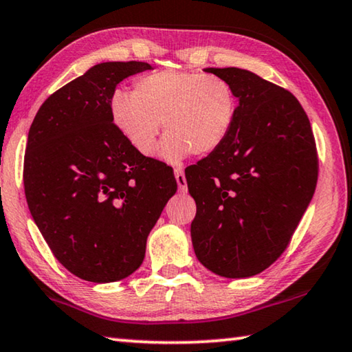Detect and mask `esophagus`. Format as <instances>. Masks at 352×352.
Segmentation results:
<instances>
[{"label": "esophagus", "instance_id": "obj_1", "mask_svg": "<svg viewBox=\"0 0 352 352\" xmlns=\"http://www.w3.org/2000/svg\"><path fill=\"white\" fill-rule=\"evenodd\" d=\"M175 177L177 182V190H179L181 193H186L187 192V181H186V175H184V171L181 168L175 170Z\"/></svg>", "mask_w": 352, "mask_h": 352}]
</instances>
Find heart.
I'll return each mask as SVG.
<instances>
[{
  "label": "heart",
  "mask_w": 352,
  "mask_h": 352,
  "mask_svg": "<svg viewBox=\"0 0 352 352\" xmlns=\"http://www.w3.org/2000/svg\"><path fill=\"white\" fill-rule=\"evenodd\" d=\"M112 122L140 155L154 153L162 128L159 157L179 164L190 154L220 148L234 128L239 98L226 79L199 72L164 70L140 78L134 91L117 90L109 101Z\"/></svg>",
  "instance_id": "1"
}]
</instances>
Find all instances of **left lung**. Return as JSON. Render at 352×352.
<instances>
[{"mask_svg":"<svg viewBox=\"0 0 352 352\" xmlns=\"http://www.w3.org/2000/svg\"><path fill=\"white\" fill-rule=\"evenodd\" d=\"M239 98L223 145L186 170L197 203L198 261L223 278H250L282 252L312 201L318 159L310 122L289 90L243 68H204Z\"/></svg>","mask_w":352,"mask_h":352,"instance_id":"1","label":"left lung"}]
</instances>
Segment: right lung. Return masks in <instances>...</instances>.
Segmentation results:
<instances>
[{
	"instance_id": "1",
	"label": "right lung",
	"mask_w": 352,
	"mask_h": 352,
	"mask_svg": "<svg viewBox=\"0 0 352 352\" xmlns=\"http://www.w3.org/2000/svg\"><path fill=\"white\" fill-rule=\"evenodd\" d=\"M146 62H102L54 91L31 124L23 166L28 207L54 257L78 278H128L177 184L134 151L112 122L117 84Z\"/></svg>"
}]
</instances>
